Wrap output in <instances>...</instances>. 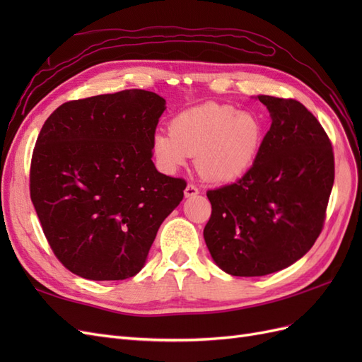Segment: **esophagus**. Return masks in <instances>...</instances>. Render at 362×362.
<instances>
[{"instance_id":"1","label":"esophagus","mask_w":362,"mask_h":362,"mask_svg":"<svg viewBox=\"0 0 362 362\" xmlns=\"http://www.w3.org/2000/svg\"><path fill=\"white\" fill-rule=\"evenodd\" d=\"M198 193H199L198 187H196V185H193V184H189L187 187H185V190H184L185 198H192V196H196Z\"/></svg>"}]
</instances>
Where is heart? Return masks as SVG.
Wrapping results in <instances>:
<instances>
[{"instance_id": "obj_1", "label": "heart", "mask_w": 362, "mask_h": 362, "mask_svg": "<svg viewBox=\"0 0 362 362\" xmlns=\"http://www.w3.org/2000/svg\"><path fill=\"white\" fill-rule=\"evenodd\" d=\"M261 144L262 125L254 113L211 103L178 113L169 133L154 134L151 149L164 170L175 172L196 157L205 181L228 184L249 172Z\"/></svg>"}]
</instances>
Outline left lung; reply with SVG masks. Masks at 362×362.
Masks as SVG:
<instances>
[{
	"mask_svg": "<svg viewBox=\"0 0 362 362\" xmlns=\"http://www.w3.org/2000/svg\"><path fill=\"white\" fill-rule=\"evenodd\" d=\"M272 125L255 163L237 182L208 190L204 238L233 276H264L300 259L320 235L334 185L331 140L296 100L259 95Z\"/></svg>",
	"mask_w": 362,
	"mask_h": 362,
	"instance_id": "8db88e82",
	"label": "left lung"
}]
</instances>
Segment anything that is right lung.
I'll list each match as a JSON object with an SVG mask.
<instances>
[{
  "label": "right lung",
  "instance_id": "add662e5",
  "mask_svg": "<svg viewBox=\"0 0 362 362\" xmlns=\"http://www.w3.org/2000/svg\"><path fill=\"white\" fill-rule=\"evenodd\" d=\"M166 101L129 89L62 104L45 120L30 196L62 264L92 281H122L145 266L185 181L160 173L152 137Z\"/></svg>",
  "mask_w": 362,
  "mask_h": 362
}]
</instances>
